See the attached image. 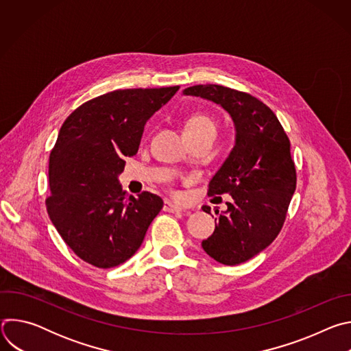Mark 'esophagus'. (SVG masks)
<instances>
[{"instance_id":"esophagus-1","label":"esophagus","mask_w":351,"mask_h":351,"mask_svg":"<svg viewBox=\"0 0 351 351\" xmlns=\"http://www.w3.org/2000/svg\"><path fill=\"white\" fill-rule=\"evenodd\" d=\"M164 211L165 213H180L182 211V207L180 206H176L171 202H165L164 203Z\"/></svg>"}]
</instances>
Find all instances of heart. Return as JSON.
I'll return each instance as SVG.
<instances>
[{
	"mask_svg": "<svg viewBox=\"0 0 351 351\" xmlns=\"http://www.w3.org/2000/svg\"><path fill=\"white\" fill-rule=\"evenodd\" d=\"M202 130H215V121L206 114H193L186 118L183 125V132L197 133Z\"/></svg>",
	"mask_w": 351,
	"mask_h": 351,
	"instance_id": "heart-1",
	"label": "heart"
}]
</instances>
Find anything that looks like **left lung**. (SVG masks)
Segmentation results:
<instances>
[{
  "label": "left lung",
  "instance_id": "8db88e82",
  "mask_svg": "<svg viewBox=\"0 0 351 351\" xmlns=\"http://www.w3.org/2000/svg\"><path fill=\"white\" fill-rule=\"evenodd\" d=\"M226 110L236 126V145L208 184V195L230 194L233 202L215 219L214 233L202 243L223 265L248 261L267 248L283 228L295 190L290 140L272 110L252 94L219 84L187 87ZM203 210L211 214V208Z\"/></svg>",
  "mask_w": 351,
  "mask_h": 351
}]
</instances>
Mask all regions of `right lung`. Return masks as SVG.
I'll return each instance as SVG.
<instances>
[{
	"label": "right lung",
	"instance_id": "1",
	"mask_svg": "<svg viewBox=\"0 0 351 351\" xmlns=\"http://www.w3.org/2000/svg\"><path fill=\"white\" fill-rule=\"evenodd\" d=\"M179 90L119 88L88 99L62 123L49 154V219L84 263L108 269L128 261L162 210L161 197H128L118 183L137 153L147 119Z\"/></svg>",
	"mask_w": 351,
	"mask_h": 351
}]
</instances>
